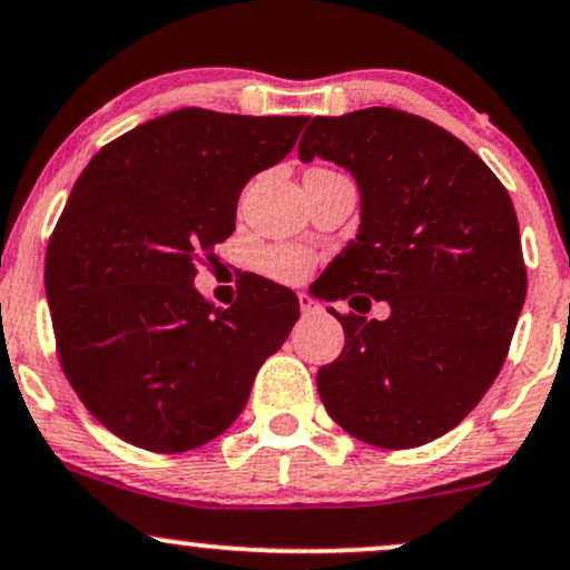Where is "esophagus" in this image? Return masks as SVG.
<instances>
[{
  "label": "esophagus",
  "mask_w": 570,
  "mask_h": 570,
  "mask_svg": "<svg viewBox=\"0 0 570 570\" xmlns=\"http://www.w3.org/2000/svg\"><path fill=\"white\" fill-rule=\"evenodd\" d=\"M299 311H303V315H313L321 311V305L315 303L311 294H299Z\"/></svg>",
  "instance_id": "1"
}]
</instances>
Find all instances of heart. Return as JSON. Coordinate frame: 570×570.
Segmentation results:
<instances>
[{
	"label": "heart",
	"instance_id": "b5f03b06",
	"mask_svg": "<svg viewBox=\"0 0 570 570\" xmlns=\"http://www.w3.org/2000/svg\"><path fill=\"white\" fill-rule=\"evenodd\" d=\"M313 255L303 246H271L257 257V267L267 278L281 281V284H299L311 276Z\"/></svg>",
	"mask_w": 570,
	"mask_h": 570
}]
</instances>
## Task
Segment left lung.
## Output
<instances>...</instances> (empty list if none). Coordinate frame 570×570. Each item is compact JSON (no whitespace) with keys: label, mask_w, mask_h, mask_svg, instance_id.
<instances>
[{"label":"left lung","mask_w":570,"mask_h":570,"mask_svg":"<svg viewBox=\"0 0 570 570\" xmlns=\"http://www.w3.org/2000/svg\"><path fill=\"white\" fill-rule=\"evenodd\" d=\"M315 156L361 190L358 233L321 276V294L358 313L368 296L390 305L385 321L332 307L345 347L318 368L321 401L363 443L435 441L497 380L525 303L510 194L459 137L395 108L315 116L299 159Z\"/></svg>","instance_id":"obj_1"}]
</instances>
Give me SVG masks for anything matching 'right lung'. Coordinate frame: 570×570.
Returning a JSON list of instances; mask_svg holds the SVG:
<instances>
[{"instance_id":"right-lung-1","label":"right lung","mask_w":570,"mask_h":570,"mask_svg":"<svg viewBox=\"0 0 570 570\" xmlns=\"http://www.w3.org/2000/svg\"><path fill=\"white\" fill-rule=\"evenodd\" d=\"M305 121L180 108L116 137L79 175L45 289L68 382L121 441L180 454L225 433L297 324L286 286L252 276L223 311L194 278L236 228L244 185Z\"/></svg>"}]
</instances>
